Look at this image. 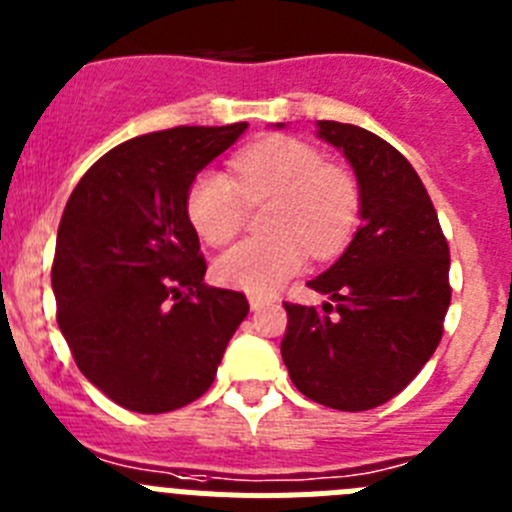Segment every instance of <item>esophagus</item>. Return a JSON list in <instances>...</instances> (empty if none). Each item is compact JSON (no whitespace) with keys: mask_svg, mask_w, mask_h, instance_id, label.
Returning <instances> with one entry per match:
<instances>
[{"mask_svg":"<svg viewBox=\"0 0 512 512\" xmlns=\"http://www.w3.org/2000/svg\"><path fill=\"white\" fill-rule=\"evenodd\" d=\"M250 308L252 311H260V308H265V306H270V303H273V298L270 296H262V293H250Z\"/></svg>","mask_w":512,"mask_h":512,"instance_id":"34e87169","label":"esophagus"}]
</instances>
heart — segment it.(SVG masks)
Here are the masks:
<instances>
[{
	"instance_id": "b5f03b06",
	"label": "heart",
	"mask_w": 512,
	"mask_h": 512,
	"mask_svg": "<svg viewBox=\"0 0 512 512\" xmlns=\"http://www.w3.org/2000/svg\"><path fill=\"white\" fill-rule=\"evenodd\" d=\"M270 234L224 252L219 283L267 293L296 275L311 255L329 257L347 242L359 216V188L342 165L324 163L319 147L270 137L232 158V178L201 170L186 193V214L209 245H227L247 222V204H262Z\"/></svg>"
}]
</instances>
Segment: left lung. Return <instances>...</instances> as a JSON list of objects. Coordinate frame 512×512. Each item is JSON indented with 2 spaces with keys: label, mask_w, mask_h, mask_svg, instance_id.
<instances>
[{
  "label": "left lung",
  "mask_w": 512,
  "mask_h": 512,
  "mask_svg": "<svg viewBox=\"0 0 512 512\" xmlns=\"http://www.w3.org/2000/svg\"><path fill=\"white\" fill-rule=\"evenodd\" d=\"M283 127V124H278ZM359 183V229L308 288L321 308L283 303L280 354L306 398L336 411H370L421 372L444 334L451 301L449 245L413 165L354 124L321 119Z\"/></svg>",
  "instance_id": "left-lung-1"
}]
</instances>
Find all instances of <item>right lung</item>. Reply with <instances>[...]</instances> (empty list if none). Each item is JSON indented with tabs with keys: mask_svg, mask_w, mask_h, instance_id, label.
Masks as SVG:
<instances>
[{
	"mask_svg": "<svg viewBox=\"0 0 512 512\" xmlns=\"http://www.w3.org/2000/svg\"><path fill=\"white\" fill-rule=\"evenodd\" d=\"M247 130L173 127L101 155L61 216L50 280L58 326L86 380L135 413H168L211 388L245 321V293L204 283L186 214L201 168Z\"/></svg>",
	"mask_w": 512,
	"mask_h": 512,
	"instance_id": "add662e5",
	"label": "right lung"
}]
</instances>
